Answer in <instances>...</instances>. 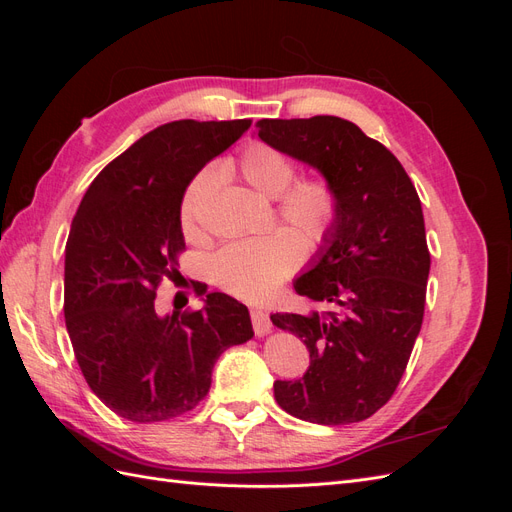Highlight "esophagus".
Returning a JSON list of instances; mask_svg holds the SVG:
<instances>
[{
	"label": "esophagus",
	"instance_id": "obj_1",
	"mask_svg": "<svg viewBox=\"0 0 512 512\" xmlns=\"http://www.w3.org/2000/svg\"><path fill=\"white\" fill-rule=\"evenodd\" d=\"M252 324H254V333L258 337L267 335L271 331V320H269V314L262 312L260 307H252Z\"/></svg>",
	"mask_w": 512,
	"mask_h": 512
}]
</instances>
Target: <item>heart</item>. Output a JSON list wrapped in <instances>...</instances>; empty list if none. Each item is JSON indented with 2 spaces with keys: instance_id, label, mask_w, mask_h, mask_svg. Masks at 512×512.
<instances>
[{
  "instance_id": "heart-1",
  "label": "heart",
  "mask_w": 512,
  "mask_h": 512,
  "mask_svg": "<svg viewBox=\"0 0 512 512\" xmlns=\"http://www.w3.org/2000/svg\"><path fill=\"white\" fill-rule=\"evenodd\" d=\"M222 177H237L267 198H277L280 220L298 232L280 228L265 237L224 245L211 260L213 280L239 299L260 301L297 271L303 262V243L316 250L329 239L339 215V198L322 177H297L294 162L267 143L245 145L237 158L220 166ZM215 192L213 170L198 173L181 200V230L188 241L207 239L205 209ZM302 239L299 240L298 237Z\"/></svg>"
}]
</instances>
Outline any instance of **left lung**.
I'll use <instances>...</instances> for the list:
<instances>
[{"mask_svg": "<svg viewBox=\"0 0 512 512\" xmlns=\"http://www.w3.org/2000/svg\"><path fill=\"white\" fill-rule=\"evenodd\" d=\"M260 141L318 168L339 215L294 290L327 312L273 314L301 337L309 367L273 384L280 408L318 425L359 423L389 401L425 314L431 256L421 200L404 166L352 121L260 119Z\"/></svg>", "mask_w": 512, "mask_h": 512, "instance_id": "1", "label": "left lung"}]
</instances>
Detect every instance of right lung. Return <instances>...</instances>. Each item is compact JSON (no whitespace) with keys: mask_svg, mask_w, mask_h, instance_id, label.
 <instances>
[{"mask_svg":"<svg viewBox=\"0 0 512 512\" xmlns=\"http://www.w3.org/2000/svg\"><path fill=\"white\" fill-rule=\"evenodd\" d=\"M250 126L252 119L164 123L102 170L74 215L66 329L89 389L128 421L158 423L194 410L220 354L254 337L247 307L205 284L194 286L203 309L156 312L158 286L181 277L185 188Z\"/></svg>","mask_w":512,"mask_h":512,"instance_id":"add662e5","label":"right lung"}]
</instances>
